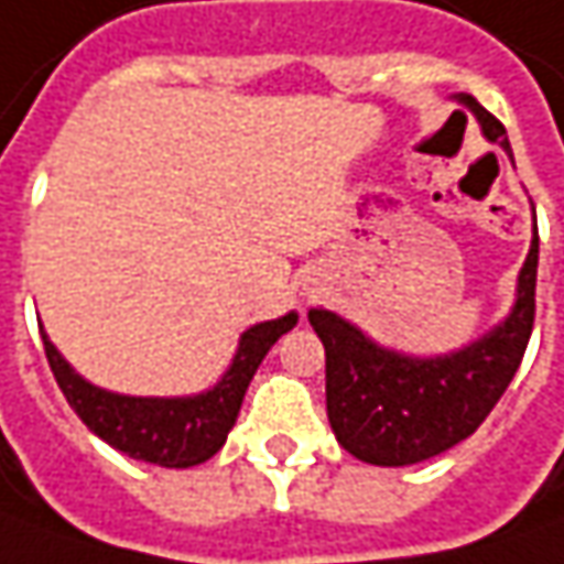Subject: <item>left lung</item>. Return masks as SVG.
<instances>
[{"mask_svg": "<svg viewBox=\"0 0 564 564\" xmlns=\"http://www.w3.org/2000/svg\"><path fill=\"white\" fill-rule=\"evenodd\" d=\"M456 102L468 108L484 137L512 159L506 127L468 93H458ZM536 252L540 237L534 224L512 312L494 330L446 356L387 349L337 312L308 308V324L324 343L327 417L346 453L368 465L402 468L440 456L475 434L512 383L531 340Z\"/></svg>", "mask_w": 564, "mask_h": 564, "instance_id": "obj_1", "label": "left lung"}]
</instances>
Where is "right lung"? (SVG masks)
Instances as JSON below:
<instances>
[{
    "label": "right lung",
    "instance_id": "1",
    "mask_svg": "<svg viewBox=\"0 0 564 564\" xmlns=\"http://www.w3.org/2000/svg\"><path fill=\"white\" fill-rule=\"evenodd\" d=\"M296 321V312H286L283 318L262 321L243 330L230 368L212 390L196 397H124L102 390L70 368L43 327L40 334L62 393L96 437L140 462L162 468H193L221 449L230 427L237 424L249 380L259 371L268 349L286 330H293Z\"/></svg>",
    "mask_w": 564,
    "mask_h": 564
}]
</instances>
